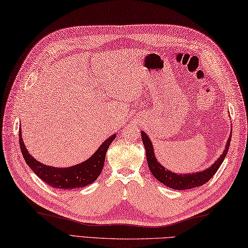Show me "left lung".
I'll return each instance as SVG.
<instances>
[{
    "mask_svg": "<svg viewBox=\"0 0 248 248\" xmlns=\"http://www.w3.org/2000/svg\"><path fill=\"white\" fill-rule=\"evenodd\" d=\"M141 138H142L143 146L146 148L148 166L150 168L152 175L155 177L158 181L162 182L163 185H165L168 186V188H171L175 190L193 189V188H197V186L206 184V182L211 179L215 174H216L218 168L222 164V162L225 160V157L228 153L229 147H230V141H231V138H229L225 151H223L221 155L219 156L218 160L215 162L211 167L207 168V170L199 171L197 174L181 175V174H175V172L167 170L165 167H163L160 163L157 162L155 155H154L153 153L152 143L146 133L141 132Z\"/></svg>",
    "mask_w": 248,
    "mask_h": 248,
    "instance_id": "left-lung-1",
    "label": "left lung"
}]
</instances>
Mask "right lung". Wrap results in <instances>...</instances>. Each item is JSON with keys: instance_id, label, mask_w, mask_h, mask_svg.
I'll return each mask as SVG.
<instances>
[{"instance_id": "1", "label": "right lung", "mask_w": 248, "mask_h": 248, "mask_svg": "<svg viewBox=\"0 0 248 248\" xmlns=\"http://www.w3.org/2000/svg\"><path fill=\"white\" fill-rule=\"evenodd\" d=\"M115 135L109 137L101 144L94 155H92L87 161L81 163V164L67 168H57L42 164V163L37 162L33 156L30 155L25 143L22 141L21 132L19 128V144L22 156L25 158L28 166L45 184L49 185L53 188L63 190L82 188V186L93 184L99 177L102 168H104L107 150H108L109 146L113 141Z\"/></svg>"}]
</instances>
